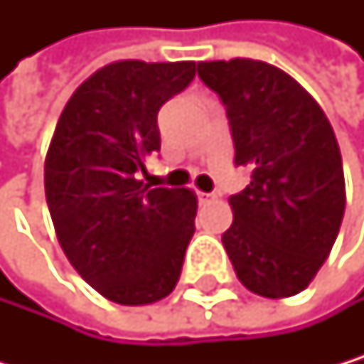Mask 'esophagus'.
Returning <instances> with one entry per match:
<instances>
[{"label":"esophagus","mask_w":364,"mask_h":364,"mask_svg":"<svg viewBox=\"0 0 364 364\" xmlns=\"http://www.w3.org/2000/svg\"><path fill=\"white\" fill-rule=\"evenodd\" d=\"M214 198H216L214 192H198V200L200 203H209V200H214Z\"/></svg>","instance_id":"esophagus-1"}]
</instances>
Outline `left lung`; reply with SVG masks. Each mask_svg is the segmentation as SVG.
<instances>
[{
  "mask_svg": "<svg viewBox=\"0 0 364 364\" xmlns=\"http://www.w3.org/2000/svg\"><path fill=\"white\" fill-rule=\"evenodd\" d=\"M200 80L227 109L235 166L251 183L233 196L223 245L237 279L269 299L308 288L328 259L345 214V176L330 122L279 67L251 60L198 63Z\"/></svg>",
  "mask_w": 364,
  "mask_h": 364,
  "instance_id": "1",
  "label": "left lung"
}]
</instances>
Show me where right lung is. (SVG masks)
<instances>
[{"mask_svg":"<svg viewBox=\"0 0 364 364\" xmlns=\"http://www.w3.org/2000/svg\"><path fill=\"white\" fill-rule=\"evenodd\" d=\"M194 76L192 60L97 69L69 97L48 150L46 198L58 242L78 275L122 306L168 297L194 235V192L139 181L161 148L159 109Z\"/></svg>","mask_w":364,"mask_h":364,"instance_id":"1","label":"right lung"}]
</instances>
